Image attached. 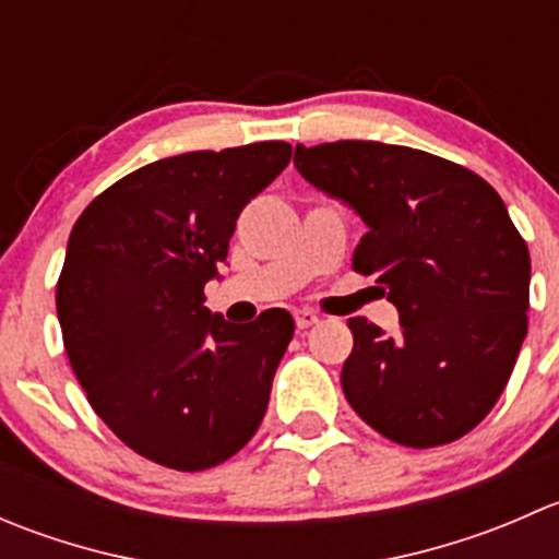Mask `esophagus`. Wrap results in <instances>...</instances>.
Masks as SVG:
<instances>
[{
	"label": "esophagus",
	"mask_w": 559,
	"mask_h": 559,
	"mask_svg": "<svg viewBox=\"0 0 559 559\" xmlns=\"http://www.w3.org/2000/svg\"><path fill=\"white\" fill-rule=\"evenodd\" d=\"M295 324L297 330H308V326L319 324V316L313 311H308V308H302V311H295Z\"/></svg>",
	"instance_id": "1"
}]
</instances>
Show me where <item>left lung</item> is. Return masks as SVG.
<instances>
[{
  "instance_id": "1",
  "label": "left lung",
  "mask_w": 559,
  "mask_h": 559,
  "mask_svg": "<svg viewBox=\"0 0 559 559\" xmlns=\"http://www.w3.org/2000/svg\"><path fill=\"white\" fill-rule=\"evenodd\" d=\"M308 183L359 213L352 267L376 275L400 335L357 316L341 384L376 432L411 449L452 443L498 403L530 306V251L498 191L462 165L405 145H297Z\"/></svg>"
}]
</instances>
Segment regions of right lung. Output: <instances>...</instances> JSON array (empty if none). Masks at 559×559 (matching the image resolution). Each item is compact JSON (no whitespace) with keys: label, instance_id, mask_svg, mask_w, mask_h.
<instances>
[{"label":"right lung","instance_id":"1","mask_svg":"<svg viewBox=\"0 0 559 559\" xmlns=\"http://www.w3.org/2000/svg\"><path fill=\"white\" fill-rule=\"evenodd\" d=\"M289 159L281 140L159 159L72 227L56 284L67 357L99 419L156 465L205 471L262 425L295 319L270 308L238 326L202 302L240 211Z\"/></svg>","mask_w":559,"mask_h":559}]
</instances>
